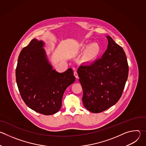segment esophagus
I'll list each match as a JSON object with an SVG mask.
<instances>
[{
  "label": "esophagus",
  "instance_id": "obj_1",
  "mask_svg": "<svg viewBox=\"0 0 146 146\" xmlns=\"http://www.w3.org/2000/svg\"><path fill=\"white\" fill-rule=\"evenodd\" d=\"M74 76H75V77H76V78H78V76L77 72L76 71H75V72H74Z\"/></svg>",
  "mask_w": 146,
  "mask_h": 146
}]
</instances>
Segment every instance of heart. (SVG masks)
I'll return each instance as SVG.
<instances>
[{
    "label": "heart",
    "instance_id": "obj_1",
    "mask_svg": "<svg viewBox=\"0 0 146 146\" xmlns=\"http://www.w3.org/2000/svg\"><path fill=\"white\" fill-rule=\"evenodd\" d=\"M81 50L85 51L83 60L86 62H91L95 60L101 53V48L97 43L82 44Z\"/></svg>",
    "mask_w": 146,
    "mask_h": 146
}]
</instances>
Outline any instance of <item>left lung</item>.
Wrapping results in <instances>:
<instances>
[{
  "label": "left lung",
  "instance_id": "8db88e82",
  "mask_svg": "<svg viewBox=\"0 0 146 146\" xmlns=\"http://www.w3.org/2000/svg\"><path fill=\"white\" fill-rule=\"evenodd\" d=\"M108 46L101 58L81 65L77 70L83 90L84 107L94 113L114 105L120 99L128 76V64L123 48L106 36Z\"/></svg>",
  "mask_w": 146,
  "mask_h": 146
}]
</instances>
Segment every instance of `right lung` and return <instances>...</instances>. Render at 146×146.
Segmentation results:
<instances>
[{"label": "right lung", "mask_w": 146, "mask_h": 146, "mask_svg": "<svg viewBox=\"0 0 146 146\" xmlns=\"http://www.w3.org/2000/svg\"><path fill=\"white\" fill-rule=\"evenodd\" d=\"M43 46V41L34 38L21 51L16 81L21 96L30 109L51 115L60 109L64 93L76 78L71 68L62 73L53 70Z\"/></svg>", "instance_id": "add662e5"}]
</instances>
